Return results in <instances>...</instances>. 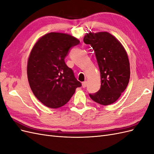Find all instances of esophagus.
Masks as SVG:
<instances>
[{
    "label": "esophagus",
    "instance_id": "esophagus-1",
    "mask_svg": "<svg viewBox=\"0 0 154 154\" xmlns=\"http://www.w3.org/2000/svg\"><path fill=\"white\" fill-rule=\"evenodd\" d=\"M87 81H85V82H82V87L83 88H85L87 87Z\"/></svg>",
    "mask_w": 154,
    "mask_h": 154
}]
</instances>
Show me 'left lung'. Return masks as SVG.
Returning a JSON list of instances; mask_svg holds the SVG:
<instances>
[{
  "instance_id": "obj_1",
  "label": "left lung",
  "mask_w": 154,
  "mask_h": 154,
  "mask_svg": "<svg viewBox=\"0 0 154 154\" xmlns=\"http://www.w3.org/2000/svg\"><path fill=\"white\" fill-rule=\"evenodd\" d=\"M83 42L94 49L101 75V88L89 94L97 103L109 105L117 101L127 88L130 76V62L122 43L108 32H89Z\"/></svg>"
}]
</instances>
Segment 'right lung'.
Here are the masks:
<instances>
[{"instance_id":"add662e5","label":"right lung","mask_w":154,"mask_h":154,"mask_svg":"<svg viewBox=\"0 0 154 154\" xmlns=\"http://www.w3.org/2000/svg\"><path fill=\"white\" fill-rule=\"evenodd\" d=\"M80 40L67 33L51 32L37 40L27 60V74L34 95L51 109L66 105L82 83L64 58Z\"/></svg>"}]
</instances>
